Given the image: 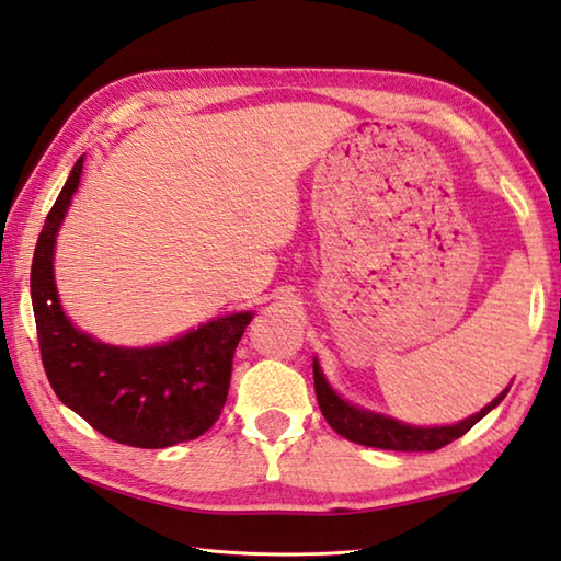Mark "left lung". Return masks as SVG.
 <instances>
[{"mask_svg":"<svg viewBox=\"0 0 561 561\" xmlns=\"http://www.w3.org/2000/svg\"><path fill=\"white\" fill-rule=\"evenodd\" d=\"M312 371H314V393H317V403H320V410L324 420L330 422V427L336 432V435L346 437L348 442H356V445L364 447H376V449H393V451H437L449 442L459 439L461 435L477 425V422L489 415V412L501 403L508 393V388L493 400V403L485 405L477 415H471L467 420L457 422V425H442V427H415V425H405V422H398L393 417L380 415V412L371 410H362L352 403H346L344 398H340L332 390V386L327 383V378L322 376V368L317 364V358L312 362Z\"/></svg>","mask_w":561,"mask_h":561,"instance_id":"obj_1","label":"left lung"}]
</instances>
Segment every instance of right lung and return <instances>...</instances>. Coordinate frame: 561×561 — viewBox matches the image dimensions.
Returning a JSON list of instances; mask_svg holds the SVG:
<instances>
[{"label":"right lung","mask_w":561,"mask_h":561,"mask_svg":"<svg viewBox=\"0 0 561 561\" xmlns=\"http://www.w3.org/2000/svg\"><path fill=\"white\" fill-rule=\"evenodd\" d=\"M80 175L82 156L50 207L31 263V302L50 388L119 445L163 449L197 439L227 403L231 358L253 312L217 317L173 342L144 348L102 344L76 330L60 308L53 253Z\"/></svg>","instance_id":"add662e5"}]
</instances>
